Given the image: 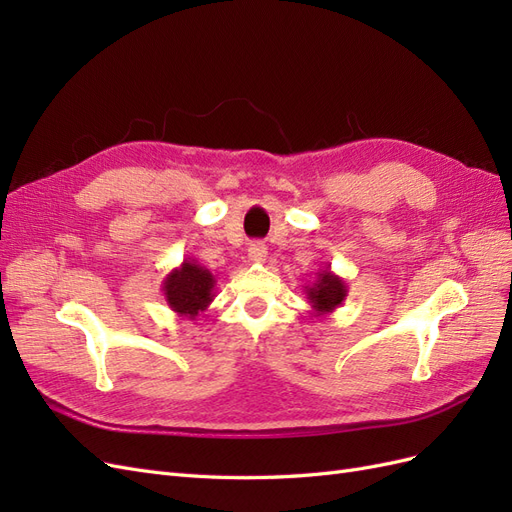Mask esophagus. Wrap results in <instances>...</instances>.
<instances>
[{
  "instance_id": "esophagus-1",
  "label": "esophagus",
  "mask_w": 512,
  "mask_h": 512,
  "mask_svg": "<svg viewBox=\"0 0 512 512\" xmlns=\"http://www.w3.org/2000/svg\"><path fill=\"white\" fill-rule=\"evenodd\" d=\"M267 256H269V252H267V245L265 243L256 241V243H252L250 247H247V258H250L252 262H265Z\"/></svg>"
}]
</instances>
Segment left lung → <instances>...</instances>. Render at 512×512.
<instances>
[{"instance_id":"8db88e82","label":"left lung","mask_w":512,"mask_h":512,"mask_svg":"<svg viewBox=\"0 0 512 512\" xmlns=\"http://www.w3.org/2000/svg\"><path fill=\"white\" fill-rule=\"evenodd\" d=\"M307 294V303L312 305L314 316H329L342 305L348 297V286L342 277L335 275L331 267H324L316 273L314 284L303 288Z\"/></svg>"}]
</instances>
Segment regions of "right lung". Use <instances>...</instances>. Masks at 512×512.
I'll return each mask as SVG.
<instances>
[{
  "instance_id": "add662e5",
  "label": "right lung",
  "mask_w": 512,
  "mask_h": 512,
  "mask_svg": "<svg viewBox=\"0 0 512 512\" xmlns=\"http://www.w3.org/2000/svg\"><path fill=\"white\" fill-rule=\"evenodd\" d=\"M162 292L168 307L179 318L196 320V316L205 312L215 297V277L190 256L183 258L181 265L164 277Z\"/></svg>"
}]
</instances>
